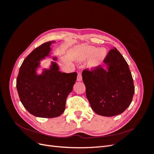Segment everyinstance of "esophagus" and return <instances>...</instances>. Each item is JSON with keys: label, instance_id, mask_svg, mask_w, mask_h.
Wrapping results in <instances>:
<instances>
[{"label": "esophagus", "instance_id": "1", "mask_svg": "<svg viewBox=\"0 0 154 154\" xmlns=\"http://www.w3.org/2000/svg\"><path fill=\"white\" fill-rule=\"evenodd\" d=\"M82 80V74L80 72L78 73V77H77V81L78 82H81Z\"/></svg>", "mask_w": 154, "mask_h": 154}]
</instances>
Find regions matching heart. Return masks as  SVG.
<instances>
[{"label": "heart", "mask_w": 154, "mask_h": 154, "mask_svg": "<svg viewBox=\"0 0 154 154\" xmlns=\"http://www.w3.org/2000/svg\"><path fill=\"white\" fill-rule=\"evenodd\" d=\"M93 55L91 60L90 64L92 67H96L100 65L106 55V51L105 49H97L94 47L88 46L82 51V57L83 58H89Z\"/></svg>", "instance_id": "1"}]
</instances>
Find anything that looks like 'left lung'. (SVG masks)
<instances>
[{
  "label": "left lung",
  "mask_w": 154,
  "mask_h": 154,
  "mask_svg": "<svg viewBox=\"0 0 154 154\" xmlns=\"http://www.w3.org/2000/svg\"><path fill=\"white\" fill-rule=\"evenodd\" d=\"M101 66L83 70L82 80L92 109L97 114L110 117L123 113L130 105L135 88L128 65L116 48L109 51Z\"/></svg>",
  "instance_id": "8db88e82"
}]
</instances>
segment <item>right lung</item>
Instances as JSON below:
<instances>
[{
  "mask_svg": "<svg viewBox=\"0 0 154 154\" xmlns=\"http://www.w3.org/2000/svg\"><path fill=\"white\" fill-rule=\"evenodd\" d=\"M55 41L42 44L27 56L20 67L17 89L23 106L36 117L53 118L60 116L66 109L67 97L72 91L77 73H65L51 62L49 69L37 74L40 61L49 57L51 45ZM57 60V58H53Z\"/></svg>",
  "mask_w": 154,
  "mask_h": 154,
  "instance_id": "obj_1",
  "label": "right lung"
}]
</instances>
